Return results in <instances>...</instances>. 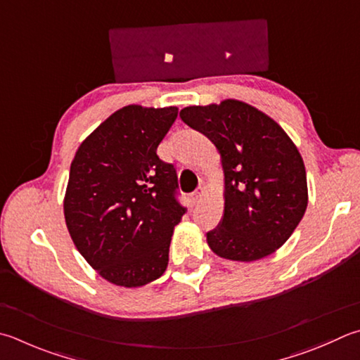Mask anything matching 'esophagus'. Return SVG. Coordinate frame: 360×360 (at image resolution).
Here are the masks:
<instances>
[{"mask_svg":"<svg viewBox=\"0 0 360 360\" xmlns=\"http://www.w3.org/2000/svg\"><path fill=\"white\" fill-rule=\"evenodd\" d=\"M203 195H205V186H199V188L195 189V191L193 193L191 199H193V202H194V203H198V202H200V200H202Z\"/></svg>","mask_w":360,"mask_h":360,"instance_id":"obj_1","label":"esophagus"}]
</instances>
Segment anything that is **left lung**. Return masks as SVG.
Returning <instances> with one entry per match:
<instances>
[{"label": "left lung", "instance_id": "1", "mask_svg": "<svg viewBox=\"0 0 360 360\" xmlns=\"http://www.w3.org/2000/svg\"><path fill=\"white\" fill-rule=\"evenodd\" d=\"M188 127L213 142L224 171V216L207 243L216 255L235 262L276 252L306 213L309 193L300 150L283 128L244 101L188 106Z\"/></svg>", "mask_w": 360, "mask_h": 360}]
</instances>
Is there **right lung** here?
Wrapping results in <instances>:
<instances>
[{"instance_id":"1","label":"right lung","mask_w":360,"mask_h":360,"mask_svg":"<svg viewBox=\"0 0 360 360\" xmlns=\"http://www.w3.org/2000/svg\"><path fill=\"white\" fill-rule=\"evenodd\" d=\"M179 108L128 105L78 147L64 198L69 233L86 262L114 285L157 281L169 262L174 227L185 214L172 165L157 148Z\"/></svg>"}]
</instances>
